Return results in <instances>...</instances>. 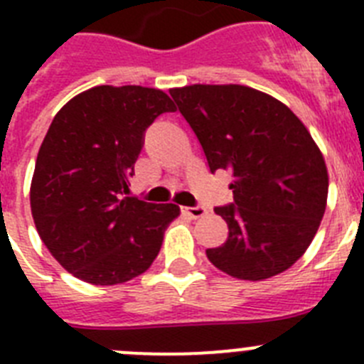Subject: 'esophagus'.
I'll return each mask as SVG.
<instances>
[{
    "mask_svg": "<svg viewBox=\"0 0 364 364\" xmlns=\"http://www.w3.org/2000/svg\"><path fill=\"white\" fill-rule=\"evenodd\" d=\"M182 213L189 218H200V217H204L208 211H205L202 205H197V208H182Z\"/></svg>",
    "mask_w": 364,
    "mask_h": 364,
    "instance_id": "1",
    "label": "esophagus"
}]
</instances>
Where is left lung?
Returning a JSON list of instances; mask_svg holds the SVG:
<instances>
[{
  "instance_id": "left-lung-1",
  "label": "left lung",
  "mask_w": 364,
  "mask_h": 364,
  "mask_svg": "<svg viewBox=\"0 0 364 364\" xmlns=\"http://www.w3.org/2000/svg\"><path fill=\"white\" fill-rule=\"evenodd\" d=\"M204 149L210 171H230L233 202L215 208L228 239L205 250L211 264L242 281H262L294 266L326 210L323 153L277 98L246 85L171 89Z\"/></svg>"
}]
</instances>
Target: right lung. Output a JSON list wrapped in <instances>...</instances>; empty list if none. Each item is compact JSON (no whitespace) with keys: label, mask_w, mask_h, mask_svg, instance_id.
<instances>
[{"label":"right lung","mask_w":364,"mask_h":364,"mask_svg":"<svg viewBox=\"0 0 364 364\" xmlns=\"http://www.w3.org/2000/svg\"><path fill=\"white\" fill-rule=\"evenodd\" d=\"M175 111L160 89L98 85L54 117L38 151L31 210L50 255L96 286L127 282L156 259L176 204H151L129 191L144 133Z\"/></svg>","instance_id":"obj_1"}]
</instances>
